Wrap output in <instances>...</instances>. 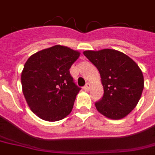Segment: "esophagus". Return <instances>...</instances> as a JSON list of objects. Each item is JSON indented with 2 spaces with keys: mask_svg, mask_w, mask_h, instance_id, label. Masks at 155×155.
Masks as SVG:
<instances>
[{
  "mask_svg": "<svg viewBox=\"0 0 155 155\" xmlns=\"http://www.w3.org/2000/svg\"><path fill=\"white\" fill-rule=\"evenodd\" d=\"M90 88H91V84L90 83H86V84L84 86V90L85 91H88L90 90Z\"/></svg>",
  "mask_w": 155,
  "mask_h": 155,
  "instance_id": "obj_1",
  "label": "esophagus"
}]
</instances>
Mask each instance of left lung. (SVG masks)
Here are the masks:
<instances>
[{"mask_svg":"<svg viewBox=\"0 0 155 155\" xmlns=\"http://www.w3.org/2000/svg\"><path fill=\"white\" fill-rule=\"evenodd\" d=\"M83 54L97 68L104 95L95 103L101 114L110 120L123 119L140 101L143 90V73L128 55L113 49L85 51Z\"/></svg>","mask_w":155,"mask_h":155,"instance_id":"1","label":"left lung"}]
</instances>
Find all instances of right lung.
I'll return each instance as SVG.
<instances>
[{
	"label": "right lung",
	"instance_id": "right-lung-1",
	"mask_svg": "<svg viewBox=\"0 0 155 155\" xmlns=\"http://www.w3.org/2000/svg\"><path fill=\"white\" fill-rule=\"evenodd\" d=\"M81 53L56 45L31 55L21 72L22 92L31 110L41 120L58 121L70 114L81 91L70 69Z\"/></svg>",
	"mask_w": 155,
	"mask_h": 155
}]
</instances>
